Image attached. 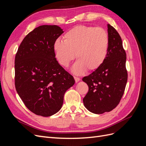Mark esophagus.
<instances>
[{
    "mask_svg": "<svg viewBox=\"0 0 146 146\" xmlns=\"http://www.w3.org/2000/svg\"><path fill=\"white\" fill-rule=\"evenodd\" d=\"M74 78L75 81H76V83H78L79 81H80V78H79L78 77H74Z\"/></svg>",
    "mask_w": 146,
    "mask_h": 146,
    "instance_id": "1",
    "label": "esophagus"
}]
</instances>
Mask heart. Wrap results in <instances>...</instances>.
Wrapping results in <instances>:
<instances>
[{
	"label": "heart",
	"mask_w": 146,
	"mask_h": 146,
	"mask_svg": "<svg viewBox=\"0 0 146 146\" xmlns=\"http://www.w3.org/2000/svg\"><path fill=\"white\" fill-rule=\"evenodd\" d=\"M108 45V35L104 29L78 25L64 34V41H55L54 50L57 61L63 67H68L76 54L78 60L71 70L79 75L86 69L94 71L102 65L107 56Z\"/></svg>",
	"instance_id": "obj_1"
}]
</instances>
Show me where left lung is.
I'll list each match as a JSON object with an SVG mask.
<instances>
[{"mask_svg": "<svg viewBox=\"0 0 146 146\" xmlns=\"http://www.w3.org/2000/svg\"><path fill=\"white\" fill-rule=\"evenodd\" d=\"M109 45L107 56L99 68L82 78L89 90L83 98L85 108L94 114L111 111L119 104L127 82L126 54L116 29L107 24Z\"/></svg>", "mask_w": 146, "mask_h": 146, "instance_id": "1", "label": "left lung"}]
</instances>
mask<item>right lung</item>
Here are the masks:
<instances>
[{
  "label": "right lung",
  "mask_w": 146,
  "mask_h": 146,
  "mask_svg": "<svg viewBox=\"0 0 146 146\" xmlns=\"http://www.w3.org/2000/svg\"><path fill=\"white\" fill-rule=\"evenodd\" d=\"M63 32L55 25L36 27L24 38L15 56L16 91L27 108L39 116L58 112L66 91L75 83L55 58L54 44Z\"/></svg>",
  "instance_id": "1"
}]
</instances>
